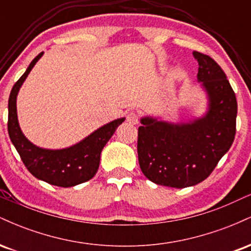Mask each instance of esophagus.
Returning <instances> with one entry per match:
<instances>
[{
	"instance_id": "1",
	"label": "esophagus",
	"mask_w": 251,
	"mask_h": 251,
	"mask_svg": "<svg viewBox=\"0 0 251 251\" xmlns=\"http://www.w3.org/2000/svg\"><path fill=\"white\" fill-rule=\"evenodd\" d=\"M126 120H127L129 124L137 125V124L139 123V117H138V114L134 113V112H131V113H128L127 117H126Z\"/></svg>"
}]
</instances>
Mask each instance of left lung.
Here are the masks:
<instances>
[{"label":"left lung","mask_w":251,"mask_h":251,"mask_svg":"<svg viewBox=\"0 0 251 251\" xmlns=\"http://www.w3.org/2000/svg\"><path fill=\"white\" fill-rule=\"evenodd\" d=\"M192 54L200 65L197 81L208 99L205 114L180 123L143 117L138 128L143 174L169 188H188L208 178L235 139V92L214 59L198 51Z\"/></svg>","instance_id":"left-lung-1"}]
</instances>
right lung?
<instances>
[{
	"label": "right lung",
	"mask_w": 251,
	"mask_h": 251,
	"mask_svg": "<svg viewBox=\"0 0 251 251\" xmlns=\"http://www.w3.org/2000/svg\"><path fill=\"white\" fill-rule=\"evenodd\" d=\"M42 55L43 51L30 62L24 75L17 80L11 89L8 101V133L25 166L34 177L51 185L71 188L94 177L99 169L103 146L125 118L106 124L70 148L50 150L34 145L22 133L19 125L16 99L22 83Z\"/></svg>",
	"instance_id": "add662e5"
}]
</instances>
